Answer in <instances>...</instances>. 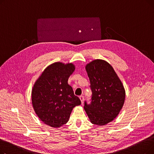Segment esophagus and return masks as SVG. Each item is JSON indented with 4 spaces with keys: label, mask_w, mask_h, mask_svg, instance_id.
Returning <instances> with one entry per match:
<instances>
[{
    "label": "esophagus",
    "mask_w": 154,
    "mask_h": 154,
    "mask_svg": "<svg viewBox=\"0 0 154 154\" xmlns=\"http://www.w3.org/2000/svg\"><path fill=\"white\" fill-rule=\"evenodd\" d=\"M79 98H80V101H81V103H82V104L83 102H84V96H83V95H80V96L79 97Z\"/></svg>",
    "instance_id": "1"
}]
</instances>
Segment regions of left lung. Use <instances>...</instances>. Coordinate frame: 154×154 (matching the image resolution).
Returning <instances> with one entry per match:
<instances>
[{"label":"left lung","instance_id":"8db88e82","mask_svg":"<svg viewBox=\"0 0 154 154\" xmlns=\"http://www.w3.org/2000/svg\"><path fill=\"white\" fill-rule=\"evenodd\" d=\"M92 92L91 103L84 109L91 122L105 125L114 120L125 99L124 87L114 68L107 61L95 59L85 66Z\"/></svg>","mask_w":154,"mask_h":154}]
</instances>
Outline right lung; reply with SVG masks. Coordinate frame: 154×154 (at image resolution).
Here are the masks:
<instances>
[{
  "label": "right lung",
  "instance_id": "obj_1",
  "mask_svg": "<svg viewBox=\"0 0 154 154\" xmlns=\"http://www.w3.org/2000/svg\"><path fill=\"white\" fill-rule=\"evenodd\" d=\"M75 69L72 63L54 62L45 69L32 87L31 99L35 114L52 127L66 124L73 109L81 103L68 84Z\"/></svg>",
  "mask_w": 154,
  "mask_h": 154
}]
</instances>
